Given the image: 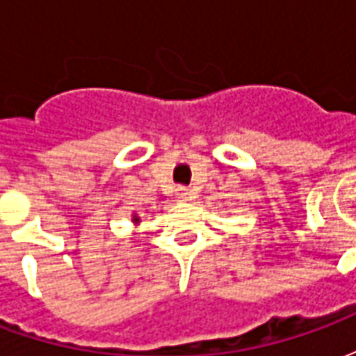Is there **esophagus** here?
Wrapping results in <instances>:
<instances>
[{"label":"esophagus","instance_id":"obj_1","mask_svg":"<svg viewBox=\"0 0 356 356\" xmlns=\"http://www.w3.org/2000/svg\"><path fill=\"white\" fill-rule=\"evenodd\" d=\"M177 198L181 202H186V200H191V198H193V194H191V191H188V188H185V186H179V188H177Z\"/></svg>","mask_w":356,"mask_h":356}]
</instances>
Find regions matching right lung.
<instances>
[{
  "label": "right lung",
  "instance_id": "add662e5",
  "mask_svg": "<svg viewBox=\"0 0 356 356\" xmlns=\"http://www.w3.org/2000/svg\"><path fill=\"white\" fill-rule=\"evenodd\" d=\"M133 221H139V219H137V217H135V219H133Z\"/></svg>",
  "mask_w": 356,
  "mask_h": 356
}]
</instances>
